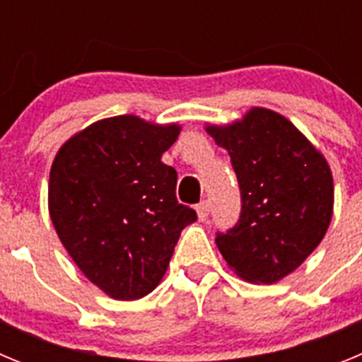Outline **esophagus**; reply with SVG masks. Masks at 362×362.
I'll use <instances>...</instances> for the list:
<instances>
[{
    "mask_svg": "<svg viewBox=\"0 0 362 362\" xmlns=\"http://www.w3.org/2000/svg\"><path fill=\"white\" fill-rule=\"evenodd\" d=\"M196 210H197V217H199V221H206L210 214V203L209 201H201V203L196 206Z\"/></svg>",
    "mask_w": 362,
    "mask_h": 362,
    "instance_id": "34e87169",
    "label": "esophagus"
}]
</instances>
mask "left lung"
<instances>
[{"mask_svg":"<svg viewBox=\"0 0 362 362\" xmlns=\"http://www.w3.org/2000/svg\"><path fill=\"white\" fill-rule=\"evenodd\" d=\"M206 132L228 150L241 190V216L216 245L228 267L250 283L292 274L325 238L334 212L330 166L286 117L252 108Z\"/></svg>","mask_w":362,"mask_h":362,"instance_id":"obj_1","label":"left lung"}]
</instances>
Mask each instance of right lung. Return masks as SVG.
<instances>
[{
  "mask_svg": "<svg viewBox=\"0 0 362 362\" xmlns=\"http://www.w3.org/2000/svg\"><path fill=\"white\" fill-rule=\"evenodd\" d=\"M179 130L137 116L108 117L70 137L54 158V228L79 270L112 299L152 292L181 230L197 219L177 203V172L161 161Z\"/></svg>",
  "mask_w": 362,
  "mask_h": 362,
  "instance_id": "right-lung-1",
  "label": "right lung"
}]
</instances>
